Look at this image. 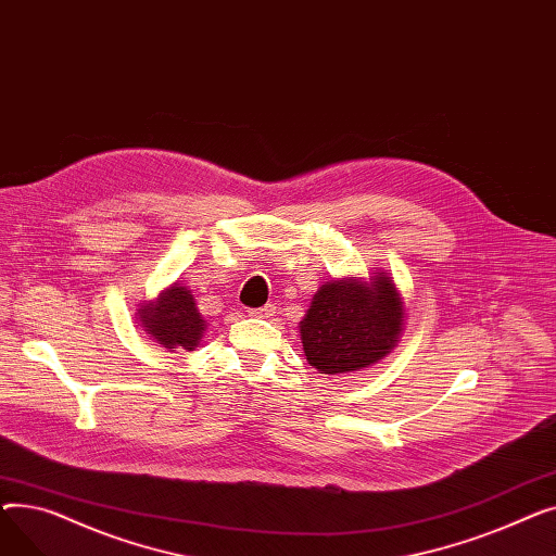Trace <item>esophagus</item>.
I'll return each mask as SVG.
<instances>
[{
  "label": "esophagus",
  "mask_w": 556,
  "mask_h": 556,
  "mask_svg": "<svg viewBox=\"0 0 556 556\" xmlns=\"http://www.w3.org/2000/svg\"><path fill=\"white\" fill-rule=\"evenodd\" d=\"M273 311H275V306H273V304H266V306H261V308H250L248 315H250V317H270Z\"/></svg>",
  "instance_id": "esophagus-1"
}]
</instances>
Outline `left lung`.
I'll use <instances>...</instances> for the list:
<instances>
[{
	"mask_svg": "<svg viewBox=\"0 0 556 556\" xmlns=\"http://www.w3.org/2000/svg\"><path fill=\"white\" fill-rule=\"evenodd\" d=\"M403 302L388 275L327 281L300 325L306 361L319 374H344L381 361L396 344Z\"/></svg>",
	"mask_w": 556,
	"mask_h": 556,
	"instance_id": "1",
	"label": "left lung"
}]
</instances>
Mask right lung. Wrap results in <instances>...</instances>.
I'll use <instances>...</instances> for the list:
<instances>
[{
  "mask_svg": "<svg viewBox=\"0 0 556 556\" xmlns=\"http://www.w3.org/2000/svg\"><path fill=\"white\" fill-rule=\"evenodd\" d=\"M139 313L146 333H151L166 349L182 346L193 352L204 331V319L195 308L191 290L180 283L164 290L155 304L139 308Z\"/></svg>",
  "mask_w": 556,
  "mask_h": 556,
  "instance_id": "right-lung-1",
  "label": "right lung"
}]
</instances>
